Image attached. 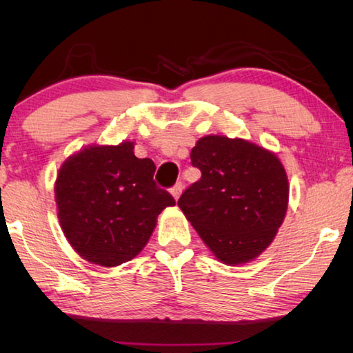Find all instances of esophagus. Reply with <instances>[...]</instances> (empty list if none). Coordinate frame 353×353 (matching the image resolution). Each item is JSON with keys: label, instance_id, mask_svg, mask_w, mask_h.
I'll list each match as a JSON object with an SVG mask.
<instances>
[{"label": "esophagus", "instance_id": "obj_1", "mask_svg": "<svg viewBox=\"0 0 353 353\" xmlns=\"http://www.w3.org/2000/svg\"><path fill=\"white\" fill-rule=\"evenodd\" d=\"M182 190H183V185H182V182H177V183L174 185V187L171 188V194L174 196V199H179V198H181Z\"/></svg>", "mask_w": 353, "mask_h": 353}]
</instances>
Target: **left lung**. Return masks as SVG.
Segmentation results:
<instances>
[{
  "label": "left lung",
  "mask_w": 353,
  "mask_h": 353,
  "mask_svg": "<svg viewBox=\"0 0 353 353\" xmlns=\"http://www.w3.org/2000/svg\"><path fill=\"white\" fill-rule=\"evenodd\" d=\"M202 176L177 201L216 259L235 266L270 246L288 207V179L276 155L241 139L208 135L191 149Z\"/></svg>",
  "instance_id": "left-lung-1"
}]
</instances>
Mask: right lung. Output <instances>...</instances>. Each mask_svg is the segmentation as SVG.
<instances>
[{
	"mask_svg": "<svg viewBox=\"0 0 353 353\" xmlns=\"http://www.w3.org/2000/svg\"><path fill=\"white\" fill-rule=\"evenodd\" d=\"M151 159H139L134 143L92 146L59 170V221L82 259L118 266L145 248L157 216L176 201L154 181Z\"/></svg>",
	"mask_w": 353,
	"mask_h": 353,
	"instance_id": "obj_1",
	"label": "right lung"
}]
</instances>
